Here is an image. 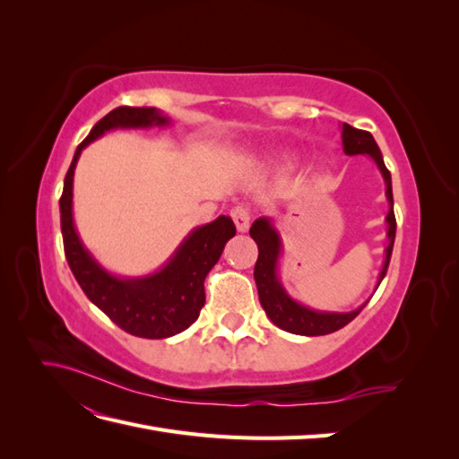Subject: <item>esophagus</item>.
<instances>
[{
    "mask_svg": "<svg viewBox=\"0 0 459 459\" xmlns=\"http://www.w3.org/2000/svg\"><path fill=\"white\" fill-rule=\"evenodd\" d=\"M231 220L235 221V228H238L239 231H247L248 230V224H251V211L245 204H238L231 208Z\"/></svg>",
    "mask_w": 459,
    "mask_h": 459,
    "instance_id": "1",
    "label": "esophagus"
}]
</instances>
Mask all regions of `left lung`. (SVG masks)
Segmentation results:
<instances>
[{
    "label": "left lung",
    "mask_w": 459,
    "mask_h": 459,
    "mask_svg": "<svg viewBox=\"0 0 459 459\" xmlns=\"http://www.w3.org/2000/svg\"><path fill=\"white\" fill-rule=\"evenodd\" d=\"M342 151L346 155H368L377 164V169L383 174V179L386 184V199L391 204V211L386 214V224H388V245L385 248V264L379 273V283L388 270V262H391L393 255V245H394V235H396V218L393 211V182H391V172L386 170L381 149L375 143L373 135L366 130L352 128L351 124H342ZM251 238L258 245V260L255 264V281L258 287V299L264 312L272 319V322L289 333H295V335H307V337H317V335H327V333L339 331L346 324H351L352 319L362 312L359 307L352 312H317L312 308L302 307L297 300L287 295V290L277 280V258L281 255V239L280 233L275 231L272 221L268 218H258L251 228Z\"/></svg>",
    "instance_id": "1"
}]
</instances>
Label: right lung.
I'll return each mask as SVG.
<instances>
[{
    "label": "right lung",
    "mask_w": 459,
    "mask_h": 459,
    "mask_svg": "<svg viewBox=\"0 0 459 459\" xmlns=\"http://www.w3.org/2000/svg\"><path fill=\"white\" fill-rule=\"evenodd\" d=\"M170 118L155 107H118L95 124L74 152L65 176L61 231L65 256L86 297L130 335L166 339L182 333L199 317L204 307V277L235 235L230 216L193 230L164 266L145 277H117L103 270L82 245L73 220V179L80 152L97 137L115 128L166 126Z\"/></svg>",
    "instance_id": "obj_1"
}]
</instances>
